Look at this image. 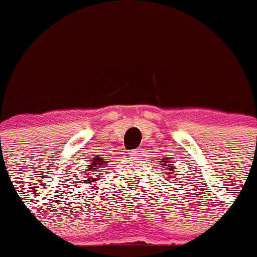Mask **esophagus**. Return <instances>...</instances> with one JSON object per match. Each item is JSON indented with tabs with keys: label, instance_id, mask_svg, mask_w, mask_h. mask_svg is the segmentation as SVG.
<instances>
[{
	"label": "esophagus",
	"instance_id": "34e87169",
	"mask_svg": "<svg viewBox=\"0 0 257 257\" xmlns=\"http://www.w3.org/2000/svg\"><path fill=\"white\" fill-rule=\"evenodd\" d=\"M128 154L133 157H139V156H142V149H135V151H131Z\"/></svg>",
	"mask_w": 257,
	"mask_h": 257
}]
</instances>
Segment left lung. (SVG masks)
<instances>
[{"label":"left lung","mask_w":257,"mask_h":257,"mask_svg":"<svg viewBox=\"0 0 257 257\" xmlns=\"http://www.w3.org/2000/svg\"><path fill=\"white\" fill-rule=\"evenodd\" d=\"M166 160H167V158H163V161H162V162L165 163V165H163V166H166V167H167V169H169L170 171H172V172H174V174H175V170H174V167H172L171 165H169V163H172V161H170V162H169V161H166ZM163 170H165V169H163ZM176 179H178V176H176Z\"/></svg>","instance_id":"obj_1"}]
</instances>
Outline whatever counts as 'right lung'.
<instances>
[{
    "label": "right lung",
    "mask_w": 257,
    "mask_h": 257,
    "mask_svg": "<svg viewBox=\"0 0 257 257\" xmlns=\"http://www.w3.org/2000/svg\"><path fill=\"white\" fill-rule=\"evenodd\" d=\"M105 161H103V158H95L92 160V163H88V169H86V171L90 172L87 175H91L90 178H86L83 180V183H88V184H92L95 181L99 180V175L101 174V170L104 169V166H105Z\"/></svg>",
    "instance_id": "right-lung-1"
}]
</instances>
